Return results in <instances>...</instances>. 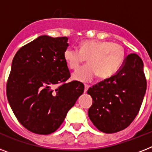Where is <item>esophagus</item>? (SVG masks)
Here are the masks:
<instances>
[{
  "instance_id": "1",
  "label": "esophagus",
  "mask_w": 152,
  "mask_h": 152,
  "mask_svg": "<svg viewBox=\"0 0 152 152\" xmlns=\"http://www.w3.org/2000/svg\"><path fill=\"white\" fill-rule=\"evenodd\" d=\"M89 87H90V85H88V84H84V92H86V91H88Z\"/></svg>"
}]
</instances>
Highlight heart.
I'll return each instance as SVG.
<instances>
[{"instance_id": "b5f03b06", "label": "heart", "mask_w": 152, "mask_h": 152, "mask_svg": "<svg viewBox=\"0 0 152 152\" xmlns=\"http://www.w3.org/2000/svg\"><path fill=\"white\" fill-rule=\"evenodd\" d=\"M64 61L72 69H77L88 58L89 63L79 68L72 77L76 80L88 82L99 75L101 79L110 77L117 72L125 58L121 45L110 41L85 40L80 48L69 46L64 52Z\"/></svg>"}]
</instances>
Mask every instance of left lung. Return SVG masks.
Masks as SVG:
<instances>
[{"mask_svg": "<svg viewBox=\"0 0 152 152\" xmlns=\"http://www.w3.org/2000/svg\"><path fill=\"white\" fill-rule=\"evenodd\" d=\"M146 88L143 61L138 55L131 53L115 75L88 90L93 99L89 118L105 133L125 129L139 113Z\"/></svg>", "mask_w": 152, "mask_h": 152, "instance_id": "8db88e82", "label": "left lung"}]
</instances>
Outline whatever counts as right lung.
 Listing matches in <instances>:
<instances>
[{
	"label": "right lung",
	"mask_w": 152,
	"mask_h": 152,
	"mask_svg": "<svg viewBox=\"0 0 152 152\" xmlns=\"http://www.w3.org/2000/svg\"><path fill=\"white\" fill-rule=\"evenodd\" d=\"M67 37L39 36L15 53L6 93L19 122L31 132L50 134L61 126L68 111L84 91L70 77L64 52Z\"/></svg>",
	"instance_id": "right-lung-1"
}]
</instances>
